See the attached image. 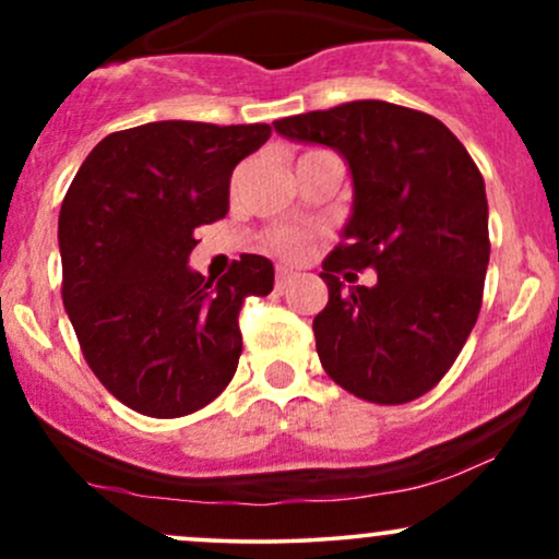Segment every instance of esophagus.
Returning <instances> with one entry per match:
<instances>
[{"label":"esophagus","instance_id":"esophagus-1","mask_svg":"<svg viewBox=\"0 0 559 559\" xmlns=\"http://www.w3.org/2000/svg\"><path fill=\"white\" fill-rule=\"evenodd\" d=\"M294 281V273L288 267H275V288H286Z\"/></svg>","mask_w":559,"mask_h":559}]
</instances>
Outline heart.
I'll return each instance as SVG.
<instances>
[{
  "label": "heart",
  "instance_id": "heart-1",
  "mask_svg": "<svg viewBox=\"0 0 559 559\" xmlns=\"http://www.w3.org/2000/svg\"><path fill=\"white\" fill-rule=\"evenodd\" d=\"M267 247H271L275 254H281V258L297 260L305 254L307 236L301 234V230H294V228H278V230H271V234H267Z\"/></svg>",
  "mask_w": 559,
  "mask_h": 559
}]
</instances>
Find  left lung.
I'll use <instances>...</instances> for the list:
<instances>
[{
    "label": "left lung",
    "instance_id": "8db88e82",
    "mask_svg": "<svg viewBox=\"0 0 559 559\" xmlns=\"http://www.w3.org/2000/svg\"><path fill=\"white\" fill-rule=\"evenodd\" d=\"M273 128L349 165L352 213L320 273L329 305L312 320L325 373L376 404L418 400L478 320L491 247L476 163L441 120L391 102H346ZM365 266L373 287L354 284Z\"/></svg>",
    "mask_w": 559,
    "mask_h": 559
}]
</instances>
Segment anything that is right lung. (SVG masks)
I'll return each mask as SVG.
<instances>
[{"label":"right lung","instance_id":"obj_1","mask_svg":"<svg viewBox=\"0 0 559 559\" xmlns=\"http://www.w3.org/2000/svg\"><path fill=\"white\" fill-rule=\"evenodd\" d=\"M271 126L159 120L110 133L62 199V305L88 368L126 407L181 418L213 402L241 355L247 297L273 292V262L191 271L194 228L228 213L230 173Z\"/></svg>","mask_w":559,"mask_h":559}]
</instances>
